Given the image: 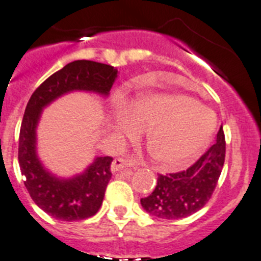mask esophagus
<instances>
[{
    "instance_id": "34e87169",
    "label": "esophagus",
    "mask_w": 261,
    "mask_h": 261,
    "mask_svg": "<svg viewBox=\"0 0 261 261\" xmlns=\"http://www.w3.org/2000/svg\"><path fill=\"white\" fill-rule=\"evenodd\" d=\"M134 166H135V162H133L131 160H126V158H116L111 165V171L117 172L119 171V170L125 169V167H134Z\"/></svg>"
}]
</instances>
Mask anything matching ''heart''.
Returning a JSON list of instances; mask_svg holds the SVG:
<instances>
[{
  "label": "heart",
  "mask_w": 261,
  "mask_h": 261,
  "mask_svg": "<svg viewBox=\"0 0 261 261\" xmlns=\"http://www.w3.org/2000/svg\"><path fill=\"white\" fill-rule=\"evenodd\" d=\"M112 127L123 136H135L147 127L145 142L158 164L176 167L210 144L215 114L196 97L181 92H157L136 97L127 107H116Z\"/></svg>",
  "instance_id": "obj_1"
}]
</instances>
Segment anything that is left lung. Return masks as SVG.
<instances>
[{
  "instance_id": "obj_1",
  "label": "left lung",
  "mask_w": 261,
  "mask_h": 261,
  "mask_svg": "<svg viewBox=\"0 0 261 261\" xmlns=\"http://www.w3.org/2000/svg\"><path fill=\"white\" fill-rule=\"evenodd\" d=\"M225 160V138L220 126L216 142L189 169L158 175L154 191L140 199L149 215L166 220L187 218L201 210L215 191Z\"/></svg>"
}]
</instances>
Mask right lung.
<instances>
[{"label":"right lung","instance_id":"obj_1","mask_svg":"<svg viewBox=\"0 0 261 261\" xmlns=\"http://www.w3.org/2000/svg\"><path fill=\"white\" fill-rule=\"evenodd\" d=\"M117 77L118 70L112 65L74 60L41 84L27 104L19 136V166L29 196L53 218L74 221L94 216L103 203L113 158L95 157L84 171L70 177L48 171L37 153V126L43 108L73 91L107 97Z\"/></svg>","mask_w":261,"mask_h":261}]
</instances>
